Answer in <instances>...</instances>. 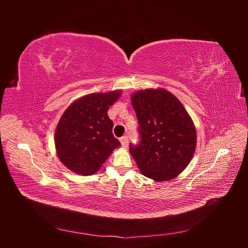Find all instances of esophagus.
<instances>
[{"instance_id":"1","label":"esophagus","mask_w":248,"mask_h":248,"mask_svg":"<svg viewBox=\"0 0 248 248\" xmlns=\"http://www.w3.org/2000/svg\"><path fill=\"white\" fill-rule=\"evenodd\" d=\"M120 141H121V145L123 147H127V145H128V137H122L121 139H120Z\"/></svg>"}]
</instances>
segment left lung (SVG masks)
Wrapping results in <instances>:
<instances>
[{
  "instance_id": "left-lung-1",
  "label": "left lung",
  "mask_w": 248,
  "mask_h": 248,
  "mask_svg": "<svg viewBox=\"0 0 248 248\" xmlns=\"http://www.w3.org/2000/svg\"><path fill=\"white\" fill-rule=\"evenodd\" d=\"M139 121L140 140L129 150L139 169L155 181L175 178L188 166L197 131L178 98L163 89H148L131 96Z\"/></svg>"
}]
</instances>
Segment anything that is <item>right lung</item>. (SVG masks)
I'll use <instances>...</instances> for the list:
<instances>
[{
    "label": "right lung",
    "mask_w": 248,
    "mask_h": 248,
    "mask_svg": "<svg viewBox=\"0 0 248 248\" xmlns=\"http://www.w3.org/2000/svg\"><path fill=\"white\" fill-rule=\"evenodd\" d=\"M120 95V91L93 93L65 110L55 133L57 154L65 167L80 175H92L121 145L112 134L114 123L108 116Z\"/></svg>",
    "instance_id": "1"
}]
</instances>
